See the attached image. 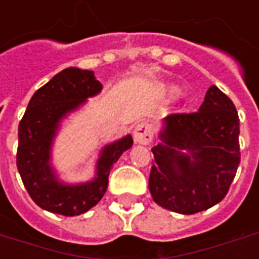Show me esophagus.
I'll list each match as a JSON object with an SVG mask.
<instances>
[{"label": "esophagus", "instance_id": "esophagus-1", "mask_svg": "<svg viewBox=\"0 0 259 259\" xmlns=\"http://www.w3.org/2000/svg\"><path fill=\"white\" fill-rule=\"evenodd\" d=\"M135 141L140 144H150L154 137V130L148 122H140L135 127Z\"/></svg>", "mask_w": 259, "mask_h": 259}]
</instances>
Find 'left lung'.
<instances>
[{"label":"left lung","instance_id":"8db88e82","mask_svg":"<svg viewBox=\"0 0 259 259\" xmlns=\"http://www.w3.org/2000/svg\"><path fill=\"white\" fill-rule=\"evenodd\" d=\"M240 119L233 101L211 85L198 111L172 113L152 147L148 187L169 211L193 215L225 198L240 163Z\"/></svg>","mask_w":259,"mask_h":259}]
</instances>
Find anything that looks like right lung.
Listing matches in <instances>:
<instances>
[{
    "label": "right lung",
    "mask_w": 259,
    "mask_h": 259,
    "mask_svg": "<svg viewBox=\"0 0 259 259\" xmlns=\"http://www.w3.org/2000/svg\"><path fill=\"white\" fill-rule=\"evenodd\" d=\"M101 89L94 72L64 69L33 94L19 122L16 166L31 200L46 211L74 217L98 204L107 191L113 163L133 144L132 136H126L105 147L93 182L68 186L57 180L50 166V150L59 120Z\"/></svg>",
    "instance_id": "right-lung-1"
}]
</instances>
